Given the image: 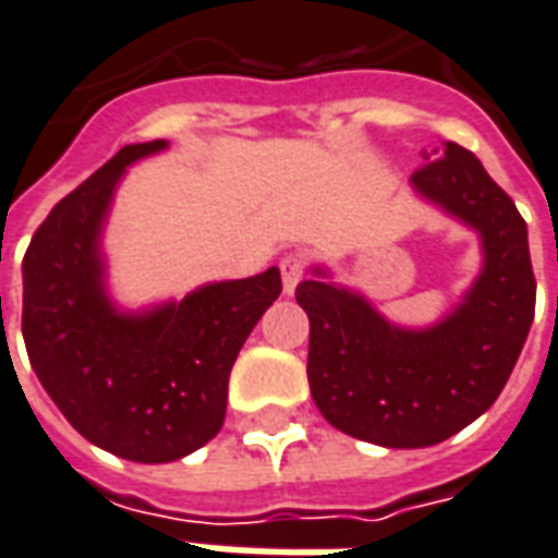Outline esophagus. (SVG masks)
<instances>
[{"label": "esophagus", "mask_w": 558, "mask_h": 558, "mask_svg": "<svg viewBox=\"0 0 558 558\" xmlns=\"http://www.w3.org/2000/svg\"><path fill=\"white\" fill-rule=\"evenodd\" d=\"M279 270H282V291L291 296L296 291L300 279H303L305 262L300 258V255H284L282 262H279Z\"/></svg>", "instance_id": "1"}]
</instances>
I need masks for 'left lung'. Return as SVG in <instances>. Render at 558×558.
Here are the masks:
<instances>
[{
    "label": "left lung",
    "instance_id": "obj_1",
    "mask_svg": "<svg viewBox=\"0 0 558 558\" xmlns=\"http://www.w3.org/2000/svg\"><path fill=\"white\" fill-rule=\"evenodd\" d=\"M435 155L412 175L414 194L473 229L483 246V270L453 312L409 329L332 282L326 267L296 284L312 324L314 405L335 429L391 450L441 444L488 412L535 314L526 223L512 196L464 146L444 144Z\"/></svg>",
    "mask_w": 558,
    "mask_h": 558
}]
</instances>
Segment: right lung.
<instances>
[{
    "mask_svg": "<svg viewBox=\"0 0 558 558\" xmlns=\"http://www.w3.org/2000/svg\"><path fill=\"white\" fill-rule=\"evenodd\" d=\"M167 149L129 144L49 211L23 258V338L37 379L78 435L161 464L220 433L229 374L282 294L279 267L123 312L108 294L102 232L125 167Z\"/></svg>",
    "mask_w": 558,
    "mask_h": 558,
    "instance_id": "1",
    "label": "right lung"
}]
</instances>
